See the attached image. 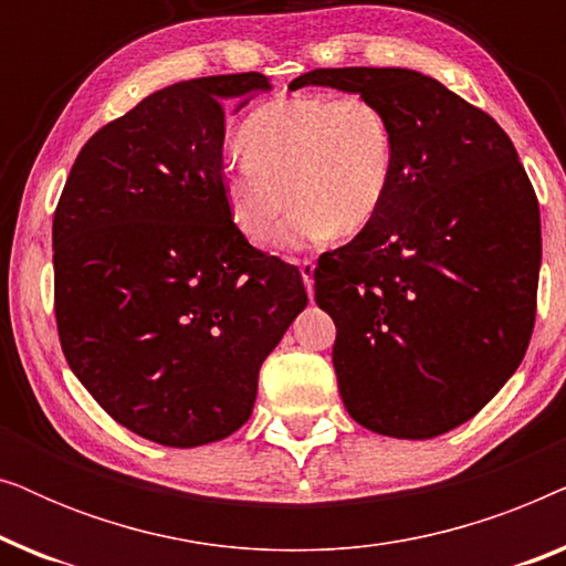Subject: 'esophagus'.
<instances>
[{
    "mask_svg": "<svg viewBox=\"0 0 566 566\" xmlns=\"http://www.w3.org/2000/svg\"><path fill=\"white\" fill-rule=\"evenodd\" d=\"M314 262L312 260H301L298 262V270H301V277H304V285H306V291L312 293V289H314Z\"/></svg>",
    "mask_w": 566,
    "mask_h": 566,
    "instance_id": "esophagus-1",
    "label": "esophagus"
}]
</instances>
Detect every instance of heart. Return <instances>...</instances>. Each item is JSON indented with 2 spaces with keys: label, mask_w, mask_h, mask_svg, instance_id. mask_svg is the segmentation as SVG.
<instances>
[{
  "label": "heart",
  "mask_w": 566,
  "mask_h": 566,
  "mask_svg": "<svg viewBox=\"0 0 566 566\" xmlns=\"http://www.w3.org/2000/svg\"><path fill=\"white\" fill-rule=\"evenodd\" d=\"M244 157L223 167L221 196L254 247L355 237L381 216L397 175V142L384 111L360 95H298L260 105L242 126ZM290 192L285 193L284 190Z\"/></svg>",
  "instance_id": "heart-1"
}]
</instances>
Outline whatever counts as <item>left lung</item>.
I'll list each match as a JSON object with an SVG mask.
<instances>
[{"mask_svg": "<svg viewBox=\"0 0 566 566\" xmlns=\"http://www.w3.org/2000/svg\"><path fill=\"white\" fill-rule=\"evenodd\" d=\"M370 99L391 123L384 211L319 258L343 405L378 436L424 440L471 420L521 366L536 319L538 200L497 120L412 69H314L289 90Z\"/></svg>", "mask_w": 566, "mask_h": 566, "instance_id": "8db88e82", "label": "left lung"}]
</instances>
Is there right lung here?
<instances>
[{
    "label": "right lung",
    "instance_id": "right-lung-1",
    "mask_svg": "<svg viewBox=\"0 0 566 566\" xmlns=\"http://www.w3.org/2000/svg\"><path fill=\"white\" fill-rule=\"evenodd\" d=\"M265 74L177 82L82 146L53 216L56 324L99 407L169 448L250 420L262 360L304 312L298 268L254 250L221 196L223 120Z\"/></svg>",
    "mask_w": 566,
    "mask_h": 566
}]
</instances>
